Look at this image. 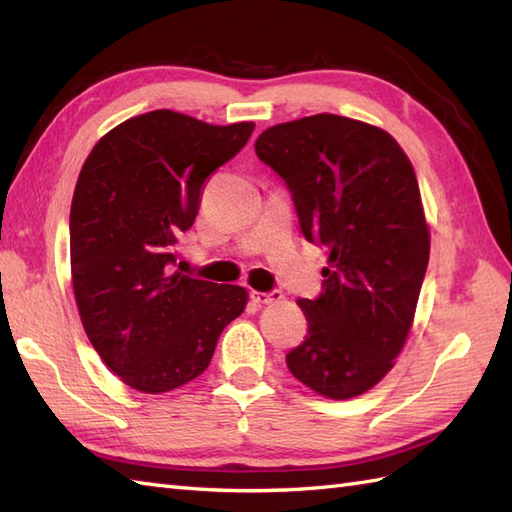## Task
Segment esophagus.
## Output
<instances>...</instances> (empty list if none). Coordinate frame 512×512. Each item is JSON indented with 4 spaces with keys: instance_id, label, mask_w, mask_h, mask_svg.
Here are the masks:
<instances>
[{
    "instance_id": "34e87169",
    "label": "esophagus",
    "mask_w": 512,
    "mask_h": 512,
    "mask_svg": "<svg viewBox=\"0 0 512 512\" xmlns=\"http://www.w3.org/2000/svg\"><path fill=\"white\" fill-rule=\"evenodd\" d=\"M250 299H253L255 303H259V306H268V303H275V301L281 299V292L279 290H270V292L253 290V292H250Z\"/></svg>"
}]
</instances>
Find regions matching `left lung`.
Instances as JSON below:
<instances>
[{"label": "left lung", "mask_w": 512, "mask_h": 512, "mask_svg": "<svg viewBox=\"0 0 512 512\" xmlns=\"http://www.w3.org/2000/svg\"><path fill=\"white\" fill-rule=\"evenodd\" d=\"M257 158L286 182L308 242L330 250L308 334L286 354L303 385L347 400L378 385L411 330L429 264L416 173L385 129L336 114L268 127Z\"/></svg>", "instance_id": "left-lung-1"}]
</instances>
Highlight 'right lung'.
I'll list each match as a JSON object with an SVG mask.
<instances>
[{
    "label": "right lung",
    "instance_id": "obj_1",
    "mask_svg": "<svg viewBox=\"0 0 512 512\" xmlns=\"http://www.w3.org/2000/svg\"><path fill=\"white\" fill-rule=\"evenodd\" d=\"M253 129L156 110L114 127L83 162L70 209L74 299L94 350L129 387L162 394L198 378L246 308V288L171 266L206 178Z\"/></svg>",
    "mask_w": 512,
    "mask_h": 512
}]
</instances>
